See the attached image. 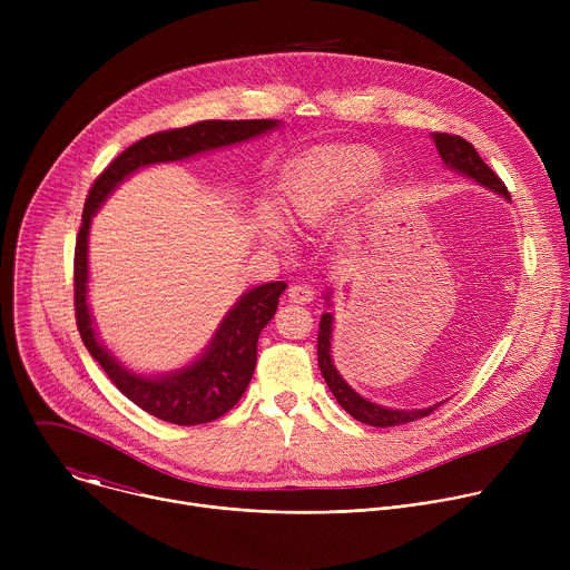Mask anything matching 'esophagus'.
I'll return each instance as SVG.
<instances>
[{"label": "esophagus", "instance_id": "esophagus-1", "mask_svg": "<svg viewBox=\"0 0 570 570\" xmlns=\"http://www.w3.org/2000/svg\"><path fill=\"white\" fill-rule=\"evenodd\" d=\"M288 299L295 304H308L313 299V288L306 284H291L288 286Z\"/></svg>", "mask_w": 570, "mask_h": 570}]
</instances>
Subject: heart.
<instances>
[{"label":"heart","mask_w":570,"mask_h":570,"mask_svg":"<svg viewBox=\"0 0 570 570\" xmlns=\"http://www.w3.org/2000/svg\"><path fill=\"white\" fill-rule=\"evenodd\" d=\"M376 169L379 159L365 150H341L324 157L299 174L286 191L293 220L306 227L330 223L338 209L365 187ZM266 225L273 232L282 229V223L273 212H266Z\"/></svg>","instance_id":"1"}]
</instances>
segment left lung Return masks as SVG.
<instances>
[{"instance_id":"obj_1","label":"left lung","mask_w":570,"mask_h":570,"mask_svg":"<svg viewBox=\"0 0 570 570\" xmlns=\"http://www.w3.org/2000/svg\"><path fill=\"white\" fill-rule=\"evenodd\" d=\"M433 139H435V146H438L446 167L473 178L475 183H480L487 189H492V191L510 198V191L503 185V180L490 167L484 165L482 157L473 148V144H469L460 135H449V132H435ZM332 330H334V315L324 313L322 320H320V332H317V365H320V372H322L324 381H327L330 390L334 392L336 401L343 405V409L354 420H358L367 426L385 429V426H396V424L422 420V417L431 415L438 409V405H442V403H435V405H431V409H420V411H392V409H383V405H376V403L363 399L358 392H354L345 383V379L334 367V361H332Z\"/></svg>"}]
</instances>
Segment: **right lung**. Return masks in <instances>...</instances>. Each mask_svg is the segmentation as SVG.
<instances>
[{
  "label": "right lung",
  "instance_id": "add662e5",
  "mask_svg": "<svg viewBox=\"0 0 570 570\" xmlns=\"http://www.w3.org/2000/svg\"><path fill=\"white\" fill-rule=\"evenodd\" d=\"M275 119H240V121H198L185 128H171L153 132L121 155H117L104 174L95 180L80 223L73 250V311L76 327L83 338L92 358L104 367L108 379L119 387L124 396L137 403L148 415L178 424L198 426L223 417L246 392L255 365H257V341L262 330L273 320L284 282H273L248 291L238 304L220 322L207 352L189 367L161 379H146L128 372L108 350L97 341L92 317L88 308V236L90 223L104 198L132 171L157 161H176L191 157L203 150L246 141L271 128Z\"/></svg>",
  "mask_w": 570,
  "mask_h": 570
}]
</instances>
